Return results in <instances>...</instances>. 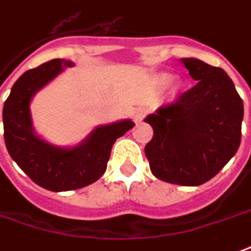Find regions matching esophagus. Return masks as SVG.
<instances>
[{"mask_svg": "<svg viewBox=\"0 0 251 251\" xmlns=\"http://www.w3.org/2000/svg\"><path fill=\"white\" fill-rule=\"evenodd\" d=\"M147 115V109L143 107H139L135 109V112H133V116H135V122H140V120H143V118Z\"/></svg>", "mask_w": 251, "mask_h": 251, "instance_id": "obj_1", "label": "esophagus"}]
</instances>
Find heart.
Returning a JSON list of instances; mask_svg holds the SVG:
<instances>
[{"instance_id": "heart-1", "label": "heart", "mask_w": 251, "mask_h": 251, "mask_svg": "<svg viewBox=\"0 0 251 251\" xmlns=\"http://www.w3.org/2000/svg\"><path fill=\"white\" fill-rule=\"evenodd\" d=\"M168 80V76H163V77H162V81H167Z\"/></svg>"}]
</instances>
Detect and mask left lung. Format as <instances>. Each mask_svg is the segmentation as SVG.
I'll return each mask as SVG.
<instances>
[{"label": "left lung", "mask_w": 251, "mask_h": 251, "mask_svg": "<svg viewBox=\"0 0 251 251\" xmlns=\"http://www.w3.org/2000/svg\"><path fill=\"white\" fill-rule=\"evenodd\" d=\"M182 63L197 84L144 119L153 129L144 152L158 179L199 186L238 151L243 101L222 68L197 58H182Z\"/></svg>", "instance_id": "left-lung-1"}]
</instances>
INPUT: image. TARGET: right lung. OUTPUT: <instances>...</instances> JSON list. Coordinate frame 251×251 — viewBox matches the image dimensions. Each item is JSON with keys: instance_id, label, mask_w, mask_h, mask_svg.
Returning <instances> with one entry per match:
<instances>
[{"instance_id": "add662e5", "label": "right lung", "mask_w": 251, "mask_h": 251, "mask_svg": "<svg viewBox=\"0 0 251 251\" xmlns=\"http://www.w3.org/2000/svg\"><path fill=\"white\" fill-rule=\"evenodd\" d=\"M63 58L29 69L12 87L3 104V138L9 155L33 182L49 191H71L96 182L107 170L116 139L135 126L131 120L98 127L75 148H58L37 138L29 104L38 89L71 67Z\"/></svg>"}]
</instances>
